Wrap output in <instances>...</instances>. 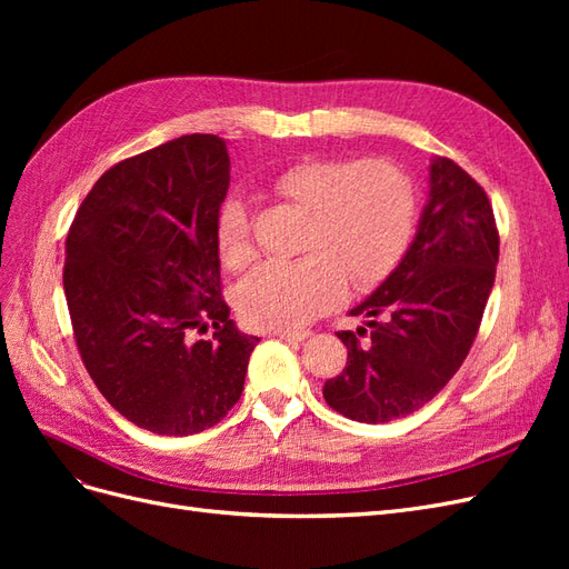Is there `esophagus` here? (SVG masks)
I'll use <instances>...</instances> for the list:
<instances>
[{"instance_id": "esophagus-1", "label": "esophagus", "mask_w": 569, "mask_h": 569, "mask_svg": "<svg viewBox=\"0 0 569 569\" xmlns=\"http://www.w3.org/2000/svg\"><path fill=\"white\" fill-rule=\"evenodd\" d=\"M272 335L284 341H303L306 337H311V330H274Z\"/></svg>"}]
</instances>
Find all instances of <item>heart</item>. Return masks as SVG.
Segmentation results:
<instances>
[{"label": "heart", "instance_id": "heart-1", "mask_svg": "<svg viewBox=\"0 0 569 569\" xmlns=\"http://www.w3.org/2000/svg\"><path fill=\"white\" fill-rule=\"evenodd\" d=\"M270 189L308 213L297 261L258 266L237 287V308L253 327L289 330L335 308L351 282H385L416 228V189L385 159H306L270 180ZM220 261L244 270L256 258L251 213L242 197H228L216 218Z\"/></svg>", "mask_w": 569, "mask_h": 569}]
</instances>
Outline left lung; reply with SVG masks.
I'll list each match as a JSON object with an SVG mask.
<instances>
[{
	"label": "left lung",
	"instance_id": "1",
	"mask_svg": "<svg viewBox=\"0 0 569 569\" xmlns=\"http://www.w3.org/2000/svg\"><path fill=\"white\" fill-rule=\"evenodd\" d=\"M498 263V230L485 189L451 159L429 166V199L410 249L337 337L347 368L325 401L356 422L406 418L449 385L477 337Z\"/></svg>",
	"mask_w": 569,
	"mask_h": 569
}]
</instances>
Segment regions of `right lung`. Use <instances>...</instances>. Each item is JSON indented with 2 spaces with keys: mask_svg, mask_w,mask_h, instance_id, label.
I'll return each mask as SVG.
<instances>
[{
  "mask_svg": "<svg viewBox=\"0 0 569 569\" xmlns=\"http://www.w3.org/2000/svg\"><path fill=\"white\" fill-rule=\"evenodd\" d=\"M228 147L184 134L109 168L66 237L63 291L84 368L137 427L189 437L228 416L258 337L220 295ZM214 327V337L198 335Z\"/></svg>",
  "mask_w": 569,
  "mask_h": 569,
  "instance_id": "add662e5",
  "label": "right lung"
}]
</instances>
